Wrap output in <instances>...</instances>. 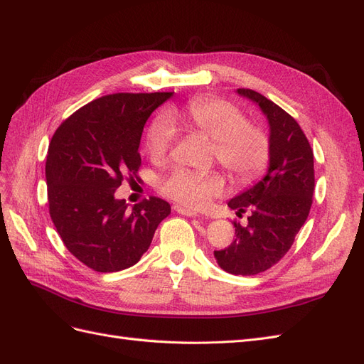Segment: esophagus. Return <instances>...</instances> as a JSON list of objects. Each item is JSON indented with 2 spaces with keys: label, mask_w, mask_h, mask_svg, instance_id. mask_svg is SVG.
<instances>
[{
  "label": "esophagus",
  "mask_w": 364,
  "mask_h": 364,
  "mask_svg": "<svg viewBox=\"0 0 364 364\" xmlns=\"http://www.w3.org/2000/svg\"><path fill=\"white\" fill-rule=\"evenodd\" d=\"M174 211H176V213H178V214L186 215V217H197V213L191 211V209H186V208L181 206V205H178V206H174Z\"/></svg>",
  "instance_id": "esophagus-1"
}]
</instances>
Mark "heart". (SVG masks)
Here are the masks:
<instances>
[{
    "label": "heart",
    "mask_w": 364,
    "mask_h": 364,
    "mask_svg": "<svg viewBox=\"0 0 364 364\" xmlns=\"http://www.w3.org/2000/svg\"><path fill=\"white\" fill-rule=\"evenodd\" d=\"M171 119L214 141V156L235 182L249 183L266 171L272 150L267 132L249 123L246 114L234 103L220 98H194L181 111H174ZM174 139L176 129L167 117L153 119L146 136L150 159L156 164L167 161ZM225 186L223 174L218 171L176 168L162 179L161 193L183 208L197 209L222 194Z\"/></svg>",
    "instance_id": "obj_1"
}]
</instances>
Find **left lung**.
Listing matches in <instances>:
<instances>
[{
    "label": "left lung",
    "mask_w": 364,
    "mask_h": 364,
    "mask_svg": "<svg viewBox=\"0 0 364 364\" xmlns=\"http://www.w3.org/2000/svg\"><path fill=\"white\" fill-rule=\"evenodd\" d=\"M240 95L255 102L270 124L267 174L228 202L238 217L249 211L247 226L234 222L235 240L214 250L218 266L250 277L269 270L284 258L310 214L314 193V155L297 121L257 91L240 87Z\"/></svg>",
    "instance_id": "obj_1"
}]
</instances>
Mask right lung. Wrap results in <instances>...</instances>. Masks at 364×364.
I'll use <instances>...</instances> for the list:
<instances>
[{"mask_svg": "<svg viewBox=\"0 0 364 364\" xmlns=\"http://www.w3.org/2000/svg\"><path fill=\"white\" fill-rule=\"evenodd\" d=\"M173 92H117L85 105L56 129L46 164L50 217L73 255L95 272L134 266L171 211L149 197L117 200L124 179H138L146 121Z\"/></svg>", "mask_w": 364, "mask_h": 364, "instance_id": "1", "label": "right lung"}]
</instances>
